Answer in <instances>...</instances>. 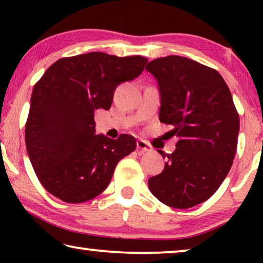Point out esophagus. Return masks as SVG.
Here are the masks:
<instances>
[{"mask_svg": "<svg viewBox=\"0 0 263 263\" xmlns=\"http://www.w3.org/2000/svg\"><path fill=\"white\" fill-rule=\"evenodd\" d=\"M136 148H138L140 153L151 152V151H152V147H151L145 140H139V141L136 142Z\"/></svg>", "mask_w": 263, "mask_h": 263, "instance_id": "obj_1", "label": "esophagus"}]
</instances>
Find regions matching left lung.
Masks as SVG:
<instances>
[{
	"label": "left lung",
	"instance_id": "left-lung-1",
	"mask_svg": "<svg viewBox=\"0 0 263 263\" xmlns=\"http://www.w3.org/2000/svg\"><path fill=\"white\" fill-rule=\"evenodd\" d=\"M146 70L158 82L159 120L171 124V135L178 139L148 188L167 206L194 207L217 192L232 166L239 116L231 92L217 70L186 57H161Z\"/></svg>",
	"mask_w": 263,
	"mask_h": 263
}]
</instances>
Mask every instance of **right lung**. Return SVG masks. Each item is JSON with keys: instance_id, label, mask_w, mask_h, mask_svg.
<instances>
[{"instance_id": "right-lung-1", "label": "right lung", "mask_w": 263, "mask_h": 263, "mask_svg": "<svg viewBox=\"0 0 263 263\" xmlns=\"http://www.w3.org/2000/svg\"><path fill=\"white\" fill-rule=\"evenodd\" d=\"M147 61L104 52L67 57L34 85L25 140L38 179L53 196L68 203L95 199L135 149L132 135H96L95 111L109 110L117 86L138 78Z\"/></svg>"}]
</instances>
